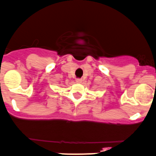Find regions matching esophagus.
<instances>
[{
	"instance_id": "1",
	"label": "esophagus",
	"mask_w": 156,
	"mask_h": 156,
	"mask_svg": "<svg viewBox=\"0 0 156 156\" xmlns=\"http://www.w3.org/2000/svg\"><path fill=\"white\" fill-rule=\"evenodd\" d=\"M76 83H82V80L81 79H76Z\"/></svg>"
}]
</instances>
